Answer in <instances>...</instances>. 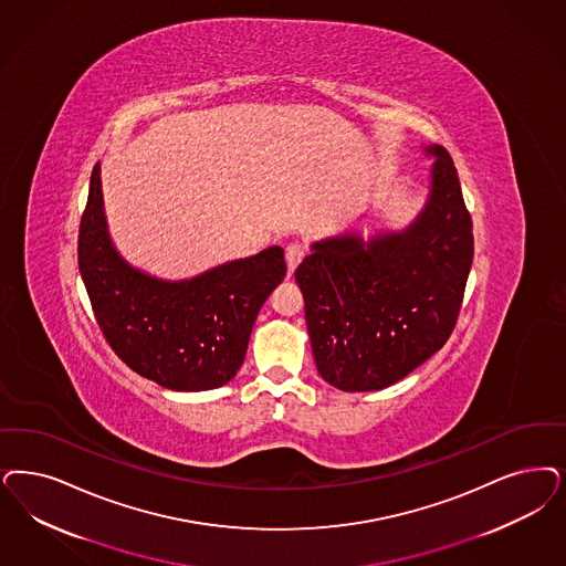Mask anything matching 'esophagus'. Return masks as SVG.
<instances>
[{
	"instance_id": "1",
	"label": "esophagus",
	"mask_w": 566,
	"mask_h": 566,
	"mask_svg": "<svg viewBox=\"0 0 566 566\" xmlns=\"http://www.w3.org/2000/svg\"><path fill=\"white\" fill-rule=\"evenodd\" d=\"M284 253H286V265H289V273L293 275L294 270H296V265L303 261L305 251H303L298 244H289Z\"/></svg>"
}]
</instances>
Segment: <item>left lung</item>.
Instances as JSON below:
<instances>
[{"mask_svg":"<svg viewBox=\"0 0 566 566\" xmlns=\"http://www.w3.org/2000/svg\"><path fill=\"white\" fill-rule=\"evenodd\" d=\"M424 211L401 234L328 238L296 268L317 371L347 392L406 378L448 343L472 268V219L448 150Z\"/></svg>","mask_w":566,"mask_h":566,"instance_id":"1","label":"left lung"}]
</instances>
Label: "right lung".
<instances>
[{"mask_svg":"<svg viewBox=\"0 0 566 566\" xmlns=\"http://www.w3.org/2000/svg\"><path fill=\"white\" fill-rule=\"evenodd\" d=\"M77 259L111 349L139 376L174 390L217 389L234 378L256 313L286 275L280 247L184 282L129 268L106 232L99 163L81 214Z\"/></svg>","mask_w":566,"mask_h":566,"instance_id":"add662e5","label":"right lung"}]
</instances>
